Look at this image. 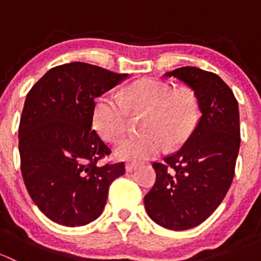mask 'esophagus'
I'll use <instances>...</instances> for the list:
<instances>
[{
    "instance_id": "esophagus-1",
    "label": "esophagus",
    "mask_w": 261,
    "mask_h": 261,
    "mask_svg": "<svg viewBox=\"0 0 261 261\" xmlns=\"http://www.w3.org/2000/svg\"><path fill=\"white\" fill-rule=\"evenodd\" d=\"M139 168V164H134V163H130V164H126V167H125V169H126V172L127 173H131V172H134V170H136Z\"/></svg>"
}]
</instances>
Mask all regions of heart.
<instances>
[{"label":"heart","instance_id":"obj_1","mask_svg":"<svg viewBox=\"0 0 261 261\" xmlns=\"http://www.w3.org/2000/svg\"><path fill=\"white\" fill-rule=\"evenodd\" d=\"M130 111L145 114L141 131L145 134L121 140L115 146L117 159L141 163L156 156L170 145L181 143L198 120V103L188 89L173 91L154 80L134 83L122 97L102 94L94 103L93 126L107 141H116L127 130Z\"/></svg>","mask_w":261,"mask_h":261}]
</instances>
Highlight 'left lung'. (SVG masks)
I'll use <instances>...</instances> for the list:
<instances>
[{
    "label": "left lung",
    "instance_id": "left-lung-1",
    "mask_svg": "<svg viewBox=\"0 0 261 261\" xmlns=\"http://www.w3.org/2000/svg\"><path fill=\"white\" fill-rule=\"evenodd\" d=\"M193 91L199 116L184 145L154 163L156 181L144 198L149 217L174 231L196 227L225 198L240 149L239 103L217 74L196 67L168 72Z\"/></svg>",
    "mask_w": 261,
    "mask_h": 261
}]
</instances>
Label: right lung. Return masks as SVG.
Wrapping results in <instances>:
<instances>
[{"label":"right lung","mask_w":261,"mask_h":261,"mask_svg":"<svg viewBox=\"0 0 261 261\" xmlns=\"http://www.w3.org/2000/svg\"><path fill=\"white\" fill-rule=\"evenodd\" d=\"M87 63L51 68L30 89L18 128L21 173L41 212L75 227L96 220L123 163L98 167L111 150L92 128L94 98L127 80Z\"/></svg>","instance_id":"1"}]
</instances>
